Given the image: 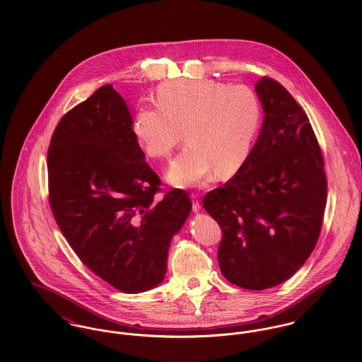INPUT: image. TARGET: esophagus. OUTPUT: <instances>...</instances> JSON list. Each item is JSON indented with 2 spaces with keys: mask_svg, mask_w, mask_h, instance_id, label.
<instances>
[{
  "mask_svg": "<svg viewBox=\"0 0 362 362\" xmlns=\"http://www.w3.org/2000/svg\"><path fill=\"white\" fill-rule=\"evenodd\" d=\"M191 198H192V210L194 211H199L201 209V202H199V198H198V194H191Z\"/></svg>",
  "mask_w": 362,
  "mask_h": 362,
  "instance_id": "34e87169",
  "label": "esophagus"
}]
</instances>
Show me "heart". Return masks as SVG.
<instances>
[{
	"label": "heart",
	"instance_id": "heart-1",
	"mask_svg": "<svg viewBox=\"0 0 362 362\" xmlns=\"http://www.w3.org/2000/svg\"><path fill=\"white\" fill-rule=\"evenodd\" d=\"M158 105H139L132 134L153 158H167L188 141L168 170L178 185H197L214 168L218 175L238 170L250 156L260 122L258 96L247 86L213 79H178L157 89Z\"/></svg>",
	"mask_w": 362,
	"mask_h": 362
}]
</instances>
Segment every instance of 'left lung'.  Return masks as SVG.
<instances>
[{"label":"left lung","instance_id":"obj_1","mask_svg":"<svg viewBox=\"0 0 362 362\" xmlns=\"http://www.w3.org/2000/svg\"><path fill=\"white\" fill-rule=\"evenodd\" d=\"M264 119L238 171L207 192L204 207L223 237V276L247 290L288 280L310 258L323 224L327 180L323 155L301 105L277 81L255 85Z\"/></svg>","mask_w":362,"mask_h":362}]
</instances>
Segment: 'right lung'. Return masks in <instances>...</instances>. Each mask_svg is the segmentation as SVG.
<instances>
[{"instance_id":"right-lung-1","label":"right lung","mask_w":362,"mask_h":362,"mask_svg":"<svg viewBox=\"0 0 362 362\" xmlns=\"http://www.w3.org/2000/svg\"><path fill=\"white\" fill-rule=\"evenodd\" d=\"M47 171L52 216L83 264L122 293L163 281L170 241L192 204L178 188L156 197L161 180L145 161L132 115L111 85L59 119Z\"/></svg>"}]
</instances>
